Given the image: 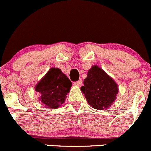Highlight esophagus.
Masks as SVG:
<instances>
[{"instance_id":"esophagus-1","label":"esophagus","mask_w":151,"mask_h":151,"mask_svg":"<svg viewBox=\"0 0 151 151\" xmlns=\"http://www.w3.org/2000/svg\"><path fill=\"white\" fill-rule=\"evenodd\" d=\"M82 80H79V81H77V82H75L74 83V86H77V87H79V86H80L81 85H82Z\"/></svg>"}]
</instances>
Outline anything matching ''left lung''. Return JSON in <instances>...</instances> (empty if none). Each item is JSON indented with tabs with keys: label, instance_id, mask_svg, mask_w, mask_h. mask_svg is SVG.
<instances>
[{
	"label": "left lung",
	"instance_id": "left-lung-1",
	"mask_svg": "<svg viewBox=\"0 0 151 151\" xmlns=\"http://www.w3.org/2000/svg\"><path fill=\"white\" fill-rule=\"evenodd\" d=\"M81 91L93 109L103 110L110 107L116 98L119 88L116 82L97 65L88 71Z\"/></svg>",
	"mask_w": 151,
	"mask_h": 151
}]
</instances>
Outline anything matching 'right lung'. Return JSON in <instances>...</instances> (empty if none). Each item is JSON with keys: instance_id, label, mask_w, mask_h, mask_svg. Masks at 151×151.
<instances>
[{"instance_id": "obj_1", "label": "right lung", "mask_w": 151, "mask_h": 151, "mask_svg": "<svg viewBox=\"0 0 151 151\" xmlns=\"http://www.w3.org/2000/svg\"><path fill=\"white\" fill-rule=\"evenodd\" d=\"M71 82L58 68L52 67L35 87L39 100L48 109H58L65 102Z\"/></svg>"}]
</instances>
